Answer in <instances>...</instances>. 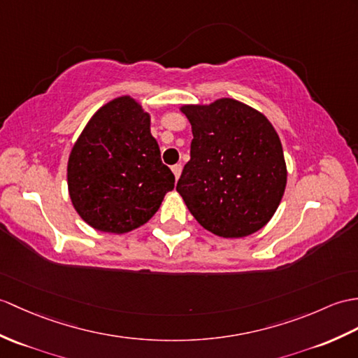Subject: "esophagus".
I'll use <instances>...</instances> for the list:
<instances>
[{"label": "esophagus", "mask_w": 358, "mask_h": 358, "mask_svg": "<svg viewBox=\"0 0 358 358\" xmlns=\"http://www.w3.org/2000/svg\"><path fill=\"white\" fill-rule=\"evenodd\" d=\"M172 172H173V176H176V180H178L181 176V164L172 166Z\"/></svg>", "instance_id": "obj_1"}]
</instances>
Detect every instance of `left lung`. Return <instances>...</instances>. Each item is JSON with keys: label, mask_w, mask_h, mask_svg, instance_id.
I'll return each instance as SVG.
<instances>
[{"label": "left lung", "mask_w": 358, "mask_h": 358, "mask_svg": "<svg viewBox=\"0 0 358 358\" xmlns=\"http://www.w3.org/2000/svg\"><path fill=\"white\" fill-rule=\"evenodd\" d=\"M192 127L190 160L177 192L201 226L222 238L261 230L278 210L287 186L280 138L265 115L221 97L181 105Z\"/></svg>", "instance_id": "left-lung-1"}]
</instances>
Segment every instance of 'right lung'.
<instances>
[{
	"label": "right lung",
	"instance_id": "1",
	"mask_svg": "<svg viewBox=\"0 0 358 358\" xmlns=\"http://www.w3.org/2000/svg\"><path fill=\"white\" fill-rule=\"evenodd\" d=\"M173 182L151 134V114L131 96L115 97L91 115L66 164L74 210L105 234L123 235L143 226Z\"/></svg>",
	"mask_w": 358,
	"mask_h": 358
}]
</instances>
